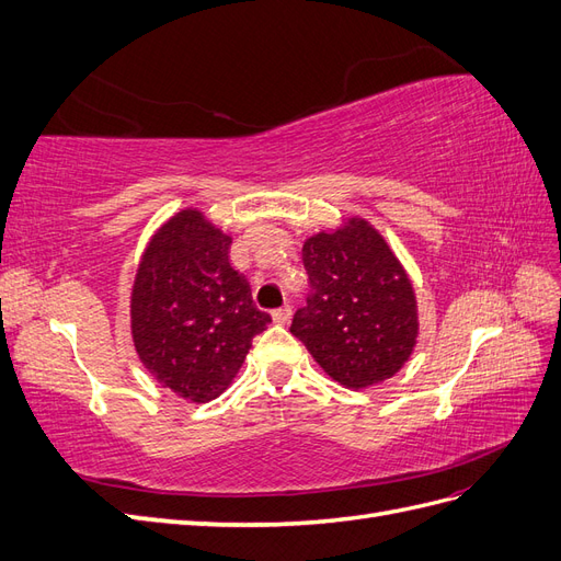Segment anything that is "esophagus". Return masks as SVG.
I'll use <instances>...</instances> for the list:
<instances>
[{
  "label": "esophagus",
  "mask_w": 561,
  "mask_h": 561,
  "mask_svg": "<svg viewBox=\"0 0 561 561\" xmlns=\"http://www.w3.org/2000/svg\"><path fill=\"white\" fill-rule=\"evenodd\" d=\"M271 318H274V322H278V325H287V322H290V318H293V307H290V304H285V307H280V309L271 313Z\"/></svg>",
  "instance_id": "obj_1"
}]
</instances>
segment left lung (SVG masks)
I'll list each match as a JSON object with an SVG mask.
<instances>
[{
    "instance_id": "obj_1",
    "label": "left lung",
    "mask_w": 561,
    "mask_h": 561,
    "mask_svg": "<svg viewBox=\"0 0 561 561\" xmlns=\"http://www.w3.org/2000/svg\"><path fill=\"white\" fill-rule=\"evenodd\" d=\"M301 260L311 295L290 332L322 371L353 390L398 375L416 346L419 304L381 231L348 215L336 229L309 236Z\"/></svg>"
}]
</instances>
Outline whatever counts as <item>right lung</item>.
Instances as JSON below:
<instances>
[{
    "label": "right lung",
    "instance_id": "1",
    "mask_svg": "<svg viewBox=\"0 0 561 561\" xmlns=\"http://www.w3.org/2000/svg\"><path fill=\"white\" fill-rule=\"evenodd\" d=\"M231 236L198 208H182L151 233L130 290V336L161 388L203 404L239 375L268 313L229 264Z\"/></svg>",
    "mask_w": 561,
    "mask_h": 561
}]
</instances>
